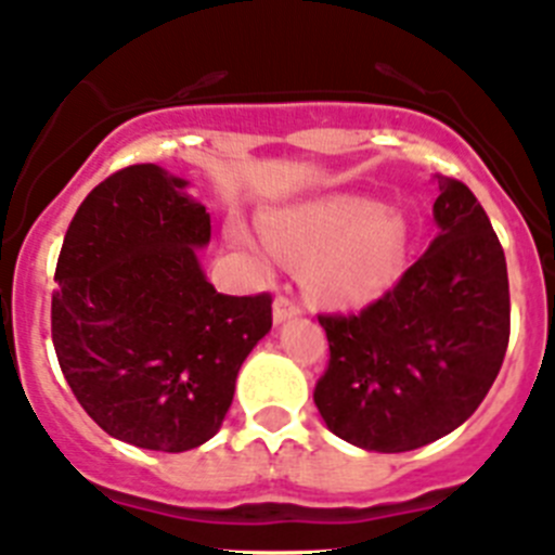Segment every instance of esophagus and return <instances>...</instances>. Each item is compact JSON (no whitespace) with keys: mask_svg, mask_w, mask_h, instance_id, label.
<instances>
[{"mask_svg":"<svg viewBox=\"0 0 555 555\" xmlns=\"http://www.w3.org/2000/svg\"><path fill=\"white\" fill-rule=\"evenodd\" d=\"M304 309L301 304L295 301V298H289V295H276V301H273V320L276 323H284V320L289 318H298Z\"/></svg>","mask_w":555,"mask_h":555,"instance_id":"1","label":"esophagus"}]
</instances>
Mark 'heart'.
<instances>
[{
	"label": "heart",
	"instance_id": "obj_1",
	"mask_svg": "<svg viewBox=\"0 0 555 555\" xmlns=\"http://www.w3.org/2000/svg\"><path fill=\"white\" fill-rule=\"evenodd\" d=\"M268 243L289 262H312L309 284L331 304H361L386 289L405 266L408 227L366 196H325L262 219ZM232 241L254 257L266 246L243 227Z\"/></svg>",
	"mask_w": 555,
	"mask_h": 555
}]
</instances>
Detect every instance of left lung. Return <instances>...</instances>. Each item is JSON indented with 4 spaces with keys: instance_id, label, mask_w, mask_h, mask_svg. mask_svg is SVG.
<instances>
[{
    "instance_id": "obj_1",
    "label": "left lung",
    "mask_w": 555,
    "mask_h": 555,
    "mask_svg": "<svg viewBox=\"0 0 555 555\" xmlns=\"http://www.w3.org/2000/svg\"><path fill=\"white\" fill-rule=\"evenodd\" d=\"M438 237L361 312L318 314L328 366L314 405L370 452H411L457 429L488 397L509 345V279L474 191L438 175Z\"/></svg>"
}]
</instances>
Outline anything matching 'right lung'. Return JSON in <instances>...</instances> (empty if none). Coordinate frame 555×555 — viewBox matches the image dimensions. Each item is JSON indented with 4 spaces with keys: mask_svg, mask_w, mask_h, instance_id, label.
Returning <instances> with one entry per match:
<instances>
[{
    "mask_svg": "<svg viewBox=\"0 0 555 555\" xmlns=\"http://www.w3.org/2000/svg\"><path fill=\"white\" fill-rule=\"evenodd\" d=\"M155 164L108 175L65 232L51 293L62 375L117 441L185 452L219 433L246 356L271 331V293L224 295L196 248L210 214Z\"/></svg>",
    "mask_w": 555,
    "mask_h": 555,
    "instance_id": "add662e5",
    "label": "right lung"
}]
</instances>
